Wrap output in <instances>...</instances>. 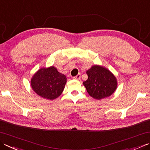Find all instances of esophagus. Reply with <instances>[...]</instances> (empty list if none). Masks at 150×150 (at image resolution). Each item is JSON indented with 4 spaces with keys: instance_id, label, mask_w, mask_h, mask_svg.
<instances>
[{
    "instance_id": "1",
    "label": "esophagus",
    "mask_w": 150,
    "mask_h": 150,
    "mask_svg": "<svg viewBox=\"0 0 150 150\" xmlns=\"http://www.w3.org/2000/svg\"><path fill=\"white\" fill-rule=\"evenodd\" d=\"M74 79H76V80H79V79H81V74H78L77 76H75V77H73Z\"/></svg>"
}]
</instances>
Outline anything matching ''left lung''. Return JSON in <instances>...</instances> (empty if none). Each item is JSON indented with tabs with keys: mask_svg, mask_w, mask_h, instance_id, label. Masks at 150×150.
I'll return each mask as SVG.
<instances>
[{
	"mask_svg": "<svg viewBox=\"0 0 150 150\" xmlns=\"http://www.w3.org/2000/svg\"><path fill=\"white\" fill-rule=\"evenodd\" d=\"M88 79L83 82L88 94L96 99L109 97L117 88V79L105 67L94 65L86 71Z\"/></svg>",
	"mask_w": 150,
	"mask_h": 150,
	"instance_id": "obj_1",
	"label": "left lung"
}]
</instances>
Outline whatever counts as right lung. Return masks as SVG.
Segmentation results:
<instances>
[{"label":"right lung","mask_w":150,"mask_h":150,"mask_svg":"<svg viewBox=\"0 0 150 150\" xmlns=\"http://www.w3.org/2000/svg\"><path fill=\"white\" fill-rule=\"evenodd\" d=\"M66 77L54 66L42 67L31 79L32 88L43 98L53 100L59 97L65 87Z\"/></svg>","instance_id":"add662e5"}]
</instances>
